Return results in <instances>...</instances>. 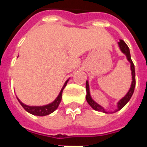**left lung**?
Returning a JSON list of instances; mask_svg holds the SVG:
<instances>
[{
	"label": "left lung",
	"mask_w": 147,
	"mask_h": 147,
	"mask_svg": "<svg viewBox=\"0 0 147 147\" xmlns=\"http://www.w3.org/2000/svg\"><path fill=\"white\" fill-rule=\"evenodd\" d=\"M118 45L120 47V49L121 52L123 53V54H125L126 56L127 61H129L130 64H131V76H132V81H131V85L130 87L128 92L127 93V94L123 98L120 99L119 102H117V109L116 110L114 111L113 113H116L117 111L120 110L121 109L123 108L124 105H126L127 102H129V100L131 98L133 93H134V90H135V86H136V72H135V65L133 64L132 61H131V54H130V50L128 46L127 45L125 42H123V40L120 39V42H118ZM86 102H88L91 107H92L94 110L99 111V112H102V113H113V112H107L105 110V109L103 108L102 106L98 105L97 102H95L91 98L90 94V88H89V83L88 81L86 80Z\"/></svg>",
	"instance_id": "obj_1"
}]
</instances>
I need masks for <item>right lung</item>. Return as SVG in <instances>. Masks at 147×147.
<instances>
[{"mask_svg":"<svg viewBox=\"0 0 147 147\" xmlns=\"http://www.w3.org/2000/svg\"><path fill=\"white\" fill-rule=\"evenodd\" d=\"M67 82H68V80L64 83V86L62 87L61 92L59 93V94H58V96L57 97V98L55 99L53 102L48 104V105H42V106H30V105L24 104V103L21 102L20 100L17 98L18 101L20 103V105L23 106V108L27 111V112H28L29 113L33 114V115H35V116H40V117H43V116L49 115V114L52 113L53 112H54V111L58 108V106H59V105H60V103H61V98H62V93H63V90H64V87L67 85Z\"/></svg>","mask_w":147,"mask_h":147,"instance_id":"right-lung-1","label":"right lung"}]
</instances>
